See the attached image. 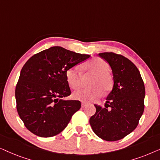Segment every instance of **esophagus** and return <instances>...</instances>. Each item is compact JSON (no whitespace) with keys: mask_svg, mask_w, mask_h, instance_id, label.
<instances>
[{"mask_svg":"<svg viewBox=\"0 0 160 160\" xmlns=\"http://www.w3.org/2000/svg\"><path fill=\"white\" fill-rule=\"evenodd\" d=\"M87 106V103H84V102H82V108H84V107Z\"/></svg>","mask_w":160,"mask_h":160,"instance_id":"1","label":"esophagus"}]
</instances>
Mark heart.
<instances>
[{
    "instance_id": "b5f03b06",
    "label": "heart",
    "mask_w": 160,
    "mask_h": 160,
    "mask_svg": "<svg viewBox=\"0 0 160 160\" xmlns=\"http://www.w3.org/2000/svg\"><path fill=\"white\" fill-rule=\"evenodd\" d=\"M82 68L86 74L94 76L89 83L91 88L74 92L73 99L84 102H90L99 98L102 92H107L112 88L113 78L108 73L109 65L105 60L98 58H94L83 64ZM65 76L71 88L77 89L82 86V76L76 68L68 70Z\"/></svg>"
}]
</instances>
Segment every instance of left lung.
Returning a JSON list of instances; mask_svg holds the SVG:
<instances>
[{
  "label": "left lung",
  "instance_id": "8db88e82",
  "mask_svg": "<svg viewBox=\"0 0 160 160\" xmlns=\"http://www.w3.org/2000/svg\"><path fill=\"white\" fill-rule=\"evenodd\" d=\"M98 54L111 66L113 85L106 98V108L95 105L96 112L89 124L101 139L119 141L138 124L144 111L145 87L138 69L125 57L113 52ZM108 107L111 109H107Z\"/></svg>",
  "mask_w": 160,
  "mask_h": 160
}]
</instances>
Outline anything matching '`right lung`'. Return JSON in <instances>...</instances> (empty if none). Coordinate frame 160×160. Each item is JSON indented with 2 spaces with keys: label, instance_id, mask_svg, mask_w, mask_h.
Wrapping results in <instances>:
<instances>
[{
  "label": "right lung",
  "instance_id": "obj_1",
  "mask_svg": "<svg viewBox=\"0 0 160 160\" xmlns=\"http://www.w3.org/2000/svg\"><path fill=\"white\" fill-rule=\"evenodd\" d=\"M90 58L52 47L35 54L21 70L15 89L17 109L28 130L43 138L52 137L66 128L81 108L78 100L60 99L71 95L65 73Z\"/></svg>",
  "mask_w": 160,
  "mask_h": 160
}]
</instances>
